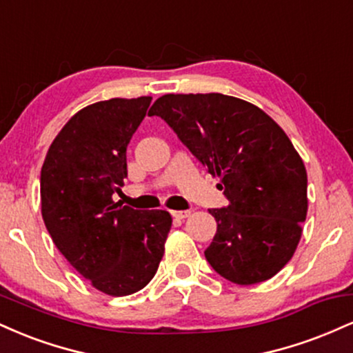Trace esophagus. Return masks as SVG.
<instances>
[{"label": "esophagus", "instance_id": "1", "mask_svg": "<svg viewBox=\"0 0 353 353\" xmlns=\"http://www.w3.org/2000/svg\"><path fill=\"white\" fill-rule=\"evenodd\" d=\"M190 216V212L189 210H172V217L174 219H185V217H189Z\"/></svg>", "mask_w": 353, "mask_h": 353}]
</instances>
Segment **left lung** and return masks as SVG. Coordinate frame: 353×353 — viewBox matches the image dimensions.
<instances>
[{
	"label": "left lung",
	"instance_id": "8db88e82",
	"mask_svg": "<svg viewBox=\"0 0 353 353\" xmlns=\"http://www.w3.org/2000/svg\"><path fill=\"white\" fill-rule=\"evenodd\" d=\"M217 176L229 205L210 209L217 232L205 259L239 285L274 277L292 259L307 216V171L285 132L234 96L164 94L152 108Z\"/></svg>",
	"mask_w": 353,
	"mask_h": 353
}]
</instances>
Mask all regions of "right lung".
I'll use <instances>...</instances> for the list:
<instances>
[{"instance_id": "add662e5", "label": "right lung", "mask_w": 353, "mask_h": 353, "mask_svg": "<svg viewBox=\"0 0 353 353\" xmlns=\"http://www.w3.org/2000/svg\"><path fill=\"white\" fill-rule=\"evenodd\" d=\"M151 99L114 98L81 109L41 168V214L52 242L94 289L112 297L151 282L172 225L168 210L112 201L128 177L125 149Z\"/></svg>"}]
</instances>
